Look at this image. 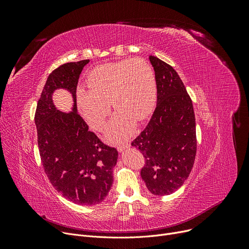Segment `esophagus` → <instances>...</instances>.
I'll return each instance as SVG.
<instances>
[{"label": "esophagus", "instance_id": "obj_1", "mask_svg": "<svg viewBox=\"0 0 249 249\" xmlns=\"http://www.w3.org/2000/svg\"><path fill=\"white\" fill-rule=\"evenodd\" d=\"M129 146H130L129 143H125V144H123V145H119V146H118L117 149H118V151H119V152H122L123 150L127 149Z\"/></svg>", "mask_w": 249, "mask_h": 249}]
</instances>
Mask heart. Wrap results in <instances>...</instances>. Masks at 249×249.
I'll list each match as a JSON object with an SVG mask.
<instances>
[{
	"label": "heart",
	"mask_w": 249,
	"mask_h": 249,
	"mask_svg": "<svg viewBox=\"0 0 249 249\" xmlns=\"http://www.w3.org/2000/svg\"><path fill=\"white\" fill-rule=\"evenodd\" d=\"M89 89L78 88L77 106L95 129L101 130L110 103L118 112L107 128V137L120 142L132 134L135 121L146 119L156 102V83L151 65L143 58H133L99 65L87 76Z\"/></svg>",
	"instance_id": "1"
}]
</instances>
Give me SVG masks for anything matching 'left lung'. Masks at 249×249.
I'll use <instances>...</instances> for the list:
<instances>
[{
    "instance_id": "1",
    "label": "left lung",
    "mask_w": 249,
    "mask_h": 249,
    "mask_svg": "<svg viewBox=\"0 0 249 249\" xmlns=\"http://www.w3.org/2000/svg\"><path fill=\"white\" fill-rule=\"evenodd\" d=\"M155 72L158 104L145 129L132 141L145 158L141 178L149 192L166 196L189 178L197 152L192 100L173 67L150 55Z\"/></svg>"
}]
</instances>
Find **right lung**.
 <instances>
[{
    "mask_svg": "<svg viewBox=\"0 0 249 249\" xmlns=\"http://www.w3.org/2000/svg\"><path fill=\"white\" fill-rule=\"evenodd\" d=\"M89 59L64 63L52 71L37 103L35 124L44 172L53 188L77 205L91 206L107 197L113 184L118 151L103 143L76 112L78 77ZM57 88L71 91L74 108L57 110L52 94Z\"/></svg>",
    "mask_w": 249,
    "mask_h": 249,
    "instance_id": "right-lung-1",
    "label": "right lung"
}]
</instances>
